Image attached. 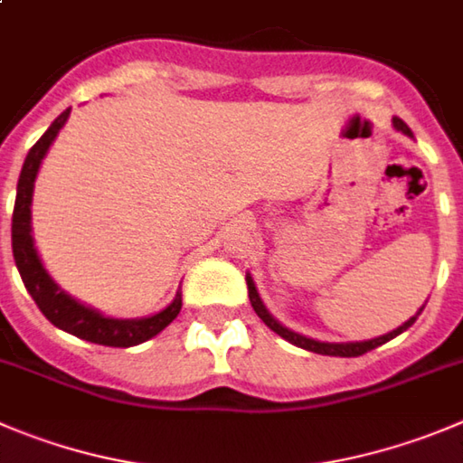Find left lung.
Segmentation results:
<instances>
[{"label":"left lung","mask_w":463,"mask_h":463,"mask_svg":"<svg viewBox=\"0 0 463 463\" xmlns=\"http://www.w3.org/2000/svg\"><path fill=\"white\" fill-rule=\"evenodd\" d=\"M392 128H395L397 132L407 134V137H413V132H411V129H409V125L404 123V120H402V118H392ZM246 288H249V299H251L253 310H256L258 317H260L262 322H265L267 326H269V329L274 331V334H279L280 338L288 340V343H292V345H297V347L308 349V352H315V354H324V356H343V358L363 356V354L370 352V349L382 347L383 343H388V340H392V338H395V335L404 334V331H407L409 326H411V324L416 322L418 315L422 313V308H425V306H422V308L418 310V313L413 315V317H409L407 322L402 324V326H397V329H392L391 334L379 335V338H373V340H356V343H322V340L308 338V335H301V334H297V331H292V329H288V326H283V324H280L279 319H276L274 315H271L269 310H267V306L262 304L260 295H258L256 280H253L251 274H246Z\"/></svg>","instance_id":"left-lung-1"}]
</instances>
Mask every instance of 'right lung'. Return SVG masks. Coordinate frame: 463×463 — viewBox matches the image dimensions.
<instances>
[{
	"label": "right lung",
	"mask_w": 463,
	"mask_h": 463,
	"mask_svg": "<svg viewBox=\"0 0 463 463\" xmlns=\"http://www.w3.org/2000/svg\"><path fill=\"white\" fill-rule=\"evenodd\" d=\"M68 116H71V107H68L59 118H54V123L47 128V132L32 146V150H29L27 159H24L23 164L20 180H17L15 207H13V258H15L17 271L23 276V283L24 288H27V292L38 304L41 313L45 315L54 326H59V329L66 331V334H72L77 335V338L89 340V343L95 345H107V347H134V345H141L146 343V340L155 338L159 331L166 329L168 324L178 317L180 308H183V292H175V299H173L166 308H162L155 315H148V317H107L100 310L81 304L75 297L68 295L66 290H61L59 283L47 274V269L43 267L41 256H38L36 251V246H33V184H36L38 168H41L50 146L54 144L59 129L66 125Z\"/></svg>",
	"instance_id": "right-lung-1"
}]
</instances>
